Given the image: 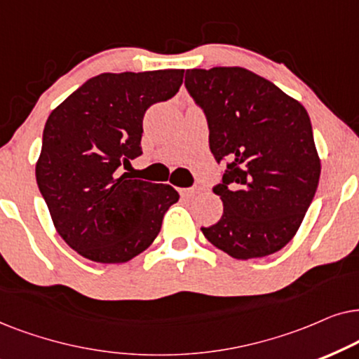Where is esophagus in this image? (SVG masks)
<instances>
[{"mask_svg":"<svg viewBox=\"0 0 359 359\" xmlns=\"http://www.w3.org/2000/svg\"><path fill=\"white\" fill-rule=\"evenodd\" d=\"M179 194L182 195L184 198H190V197H192V195L197 194V189H180Z\"/></svg>","mask_w":359,"mask_h":359,"instance_id":"1","label":"esophagus"}]
</instances>
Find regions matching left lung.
Instances as JSON below:
<instances>
[{
    "label": "left lung",
    "mask_w": 359,
    "mask_h": 359,
    "mask_svg": "<svg viewBox=\"0 0 359 359\" xmlns=\"http://www.w3.org/2000/svg\"><path fill=\"white\" fill-rule=\"evenodd\" d=\"M185 87L207 113L215 159L229 162L213 189L223 215L202 226L205 238L235 259L283 250L302 224L322 169L307 109L243 67L187 70Z\"/></svg>",
    "instance_id": "obj_1"
}]
</instances>
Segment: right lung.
Segmentation results:
<instances>
[{
	"label": "right lung",
	"mask_w": 359,
	"mask_h": 359,
	"mask_svg": "<svg viewBox=\"0 0 359 359\" xmlns=\"http://www.w3.org/2000/svg\"><path fill=\"white\" fill-rule=\"evenodd\" d=\"M184 70L100 74L47 118L36 179L62 240L103 264L141 255L179 200L169 184L118 177L142 154V118L179 92Z\"/></svg>",
	"instance_id": "right-lung-1"
}]
</instances>
